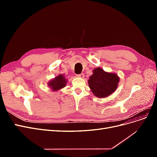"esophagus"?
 Returning <instances> with one entry per match:
<instances>
[{"instance_id":"esophagus-1","label":"esophagus","mask_w":157,"mask_h":157,"mask_svg":"<svg viewBox=\"0 0 157 157\" xmlns=\"http://www.w3.org/2000/svg\"><path fill=\"white\" fill-rule=\"evenodd\" d=\"M77 77H79V78H83L84 75L83 73H81V74H79V75H77Z\"/></svg>"}]
</instances>
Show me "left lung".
I'll list each match as a JSON object with an SVG mask.
<instances>
[{
    "instance_id": "left-lung-1",
    "label": "left lung",
    "mask_w": 157,
    "mask_h": 157,
    "mask_svg": "<svg viewBox=\"0 0 157 157\" xmlns=\"http://www.w3.org/2000/svg\"><path fill=\"white\" fill-rule=\"evenodd\" d=\"M120 78L115 73L106 72L101 67L93 70L88 83L92 92L98 98H105L117 90Z\"/></svg>"
}]
</instances>
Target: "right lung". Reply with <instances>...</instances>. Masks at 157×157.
<instances>
[{"instance_id":"add662e5","label":"right lung","mask_w":157,"mask_h":157,"mask_svg":"<svg viewBox=\"0 0 157 157\" xmlns=\"http://www.w3.org/2000/svg\"><path fill=\"white\" fill-rule=\"evenodd\" d=\"M67 82V79L66 78L65 75L59 74L50 80L48 82V86L53 92H58L59 90L65 87Z\"/></svg>"}]
</instances>
